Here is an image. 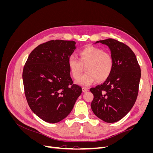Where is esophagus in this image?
<instances>
[{
  "mask_svg": "<svg viewBox=\"0 0 153 153\" xmlns=\"http://www.w3.org/2000/svg\"><path fill=\"white\" fill-rule=\"evenodd\" d=\"M88 91H89V89H88V88H87V87H83L82 88V92H86Z\"/></svg>",
  "mask_w": 153,
  "mask_h": 153,
  "instance_id": "1",
  "label": "esophagus"
}]
</instances>
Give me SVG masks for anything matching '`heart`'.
Returning a JSON list of instances; mask_svg holds the SVG:
<instances>
[{
    "instance_id": "obj_1",
    "label": "heart",
    "mask_w": 153,
    "mask_h": 153,
    "mask_svg": "<svg viewBox=\"0 0 153 153\" xmlns=\"http://www.w3.org/2000/svg\"><path fill=\"white\" fill-rule=\"evenodd\" d=\"M79 59L74 55L68 58V64L72 77L78 79L85 69L86 73L76 82L82 86H89L96 80L104 81L110 76L113 68L111 54L102 49L89 46L79 52Z\"/></svg>"
}]
</instances>
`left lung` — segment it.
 <instances>
[{
    "instance_id": "left-lung-1",
    "label": "left lung",
    "mask_w": 153,
    "mask_h": 153,
    "mask_svg": "<svg viewBox=\"0 0 153 153\" xmlns=\"http://www.w3.org/2000/svg\"><path fill=\"white\" fill-rule=\"evenodd\" d=\"M98 43L110 48L113 68L103 84L91 88L94 95L91 106L98 118L112 123L123 118L135 104L141 70L135 53L126 45L111 38Z\"/></svg>"
}]
</instances>
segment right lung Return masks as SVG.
Returning a JSON list of instances; mask_svg holds the SVG:
<instances>
[{"instance_id":"right-lung-1","label":"right lung","mask_w":153,"mask_h":153,"mask_svg":"<svg viewBox=\"0 0 153 153\" xmlns=\"http://www.w3.org/2000/svg\"><path fill=\"white\" fill-rule=\"evenodd\" d=\"M74 41L51 40L32 51L23 69L25 95L29 107L44 121L56 123L72 110L82 88L74 84L68 61Z\"/></svg>"}]
</instances>
